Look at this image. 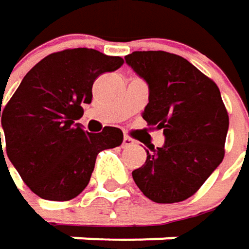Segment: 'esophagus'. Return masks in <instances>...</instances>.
<instances>
[{"label":"esophagus","mask_w":249,"mask_h":249,"mask_svg":"<svg viewBox=\"0 0 249 249\" xmlns=\"http://www.w3.org/2000/svg\"><path fill=\"white\" fill-rule=\"evenodd\" d=\"M133 145H135V141L130 136H124L123 138V146L124 148H129V146H133Z\"/></svg>","instance_id":"obj_1"}]
</instances>
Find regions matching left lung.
I'll use <instances>...</instances> for the list:
<instances>
[{
    "mask_svg": "<svg viewBox=\"0 0 249 249\" xmlns=\"http://www.w3.org/2000/svg\"><path fill=\"white\" fill-rule=\"evenodd\" d=\"M124 59L149 85L142 117L165 135L162 148L146 151V162L132 173L133 180L152 201H183L225 157L229 116L220 91L213 79L174 53L133 52Z\"/></svg>",
    "mask_w": 249,
    "mask_h": 249,
    "instance_id": "obj_1",
    "label": "left lung"
}]
</instances>
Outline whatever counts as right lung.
I'll return each mask as SVG.
<instances>
[{"label":"right lung","mask_w":249,"mask_h":249,"mask_svg":"<svg viewBox=\"0 0 249 249\" xmlns=\"http://www.w3.org/2000/svg\"><path fill=\"white\" fill-rule=\"evenodd\" d=\"M120 56L76 48L51 53L36 63L0 117V160L7 154L27 187L45 200L68 201L88 186L98 152L120 146L123 132L104 127L85 132L75 120L92 100V84L123 65Z\"/></svg>","instance_id":"obj_1"}]
</instances>
